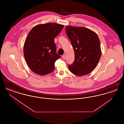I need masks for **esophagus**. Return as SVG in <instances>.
<instances>
[{"instance_id": "obj_1", "label": "esophagus", "mask_w": 124, "mask_h": 124, "mask_svg": "<svg viewBox=\"0 0 124 124\" xmlns=\"http://www.w3.org/2000/svg\"><path fill=\"white\" fill-rule=\"evenodd\" d=\"M62 59H63V60H65V55H63L62 56Z\"/></svg>"}]
</instances>
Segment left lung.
<instances>
[{"instance_id": "1", "label": "left lung", "mask_w": 124, "mask_h": 124, "mask_svg": "<svg viewBox=\"0 0 124 124\" xmlns=\"http://www.w3.org/2000/svg\"><path fill=\"white\" fill-rule=\"evenodd\" d=\"M65 31L75 54L74 61L68 68L77 76L86 75L94 69L100 59L99 38L93 31L84 27L69 25L66 27Z\"/></svg>"}]
</instances>
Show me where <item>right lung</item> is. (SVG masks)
Wrapping results in <instances>:
<instances>
[{
	"label": "right lung",
	"mask_w": 124,
	"mask_h": 124,
	"mask_svg": "<svg viewBox=\"0 0 124 124\" xmlns=\"http://www.w3.org/2000/svg\"><path fill=\"white\" fill-rule=\"evenodd\" d=\"M64 25L50 23L39 24L30 31L24 45L25 61L36 74L45 75L54 70V63L61 56L57 54L54 39Z\"/></svg>",
	"instance_id": "1"
}]
</instances>
